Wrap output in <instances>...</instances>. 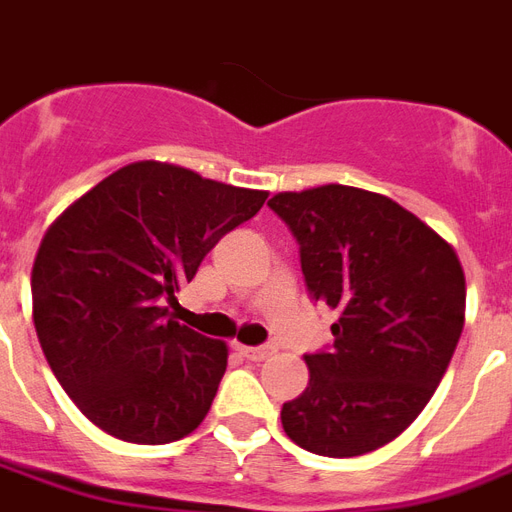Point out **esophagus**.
<instances>
[{
    "instance_id": "obj_1",
    "label": "esophagus",
    "mask_w": 512,
    "mask_h": 512,
    "mask_svg": "<svg viewBox=\"0 0 512 512\" xmlns=\"http://www.w3.org/2000/svg\"><path fill=\"white\" fill-rule=\"evenodd\" d=\"M239 351L252 362H263L268 360V357H273L271 346H239Z\"/></svg>"
}]
</instances>
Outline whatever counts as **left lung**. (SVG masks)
I'll return each instance as SVG.
<instances>
[{
    "mask_svg": "<svg viewBox=\"0 0 512 512\" xmlns=\"http://www.w3.org/2000/svg\"><path fill=\"white\" fill-rule=\"evenodd\" d=\"M268 206L298 241L308 295L338 311L333 346L306 354L308 386L284 403V432L311 454H370L411 427L454 357L462 263L416 214L360 187L279 193Z\"/></svg>",
    "mask_w": 512,
    "mask_h": 512,
    "instance_id": "8db88e82",
    "label": "left lung"
}]
</instances>
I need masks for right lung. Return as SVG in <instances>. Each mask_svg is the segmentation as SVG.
Here are the masks:
<instances>
[{
  "label": "right lung",
  "instance_id": "add662e5",
  "mask_svg": "<svg viewBox=\"0 0 512 512\" xmlns=\"http://www.w3.org/2000/svg\"><path fill=\"white\" fill-rule=\"evenodd\" d=\"M265 198L139 161L50 225L31 268L39 346L66 395L107 435L161 446L206 419L228 346L169 319L163 300Z\"/></svg>",
  "mask_w": 512,
  "mask_h": 512
}]
</instances>
